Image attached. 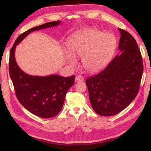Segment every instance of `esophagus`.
Segmentation results:
<instances>
[{
	"instance_id": "esophagus-1",
	"label": "esophagus",
	"mask_w": 151,
	"mask_h": 151,
	"mask_svg": "<svg viewBox=\"0 0 151 151\" xmlns=\"http://www.w3.org/2000/svg\"><path fill=\"white\" fill-rule=\"evenodd\" d=\"M84 81V78L81 76H77L76 77L75 82L76 83H79V82H83Z\"/></svg>"
}]
</instances>
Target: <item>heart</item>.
<instances>
[{"label":"heart","mask_w":151,"mask_h":151,"mask_svg":"<svg viewBox=\"0 0 151 151\" xmlns=\"http://www.w3.org/2000/svg\"><path fill=\"white\" fill-rule=\"evenodd\" d=\"M116 49L113 36L103 33L95 28L81 31L70 40L67 61L71 66L76 64V58H82L86 71L95 73L101 70L110 60Z\"/></svg>","instance_id":"obj_1"}]
</instances>
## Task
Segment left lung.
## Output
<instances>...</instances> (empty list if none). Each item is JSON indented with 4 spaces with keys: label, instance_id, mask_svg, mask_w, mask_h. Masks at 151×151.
Instances as JSON below:
<instances>
[{
    "label": "left lung",
    "instance_id": "1",
    "mask_svg": "<svg viewBox=\"0 0 151 151\" xmlns=\"http://www.w3.org/2000/svg\"><path fill=\"white\" fill-rule=\"evenodd\" d=\"M118 29L120 53L104 69L86 81L93 109L104 116L116 115L132 102L138 94L144 70L135 40Z\"/></svg>",
    "mask_w": 151,
    "mask_h": 151
}]
</instances>
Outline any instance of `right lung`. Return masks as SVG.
I'll return each mask as SVG.
<instances>
[{"instance_id": "obj_1", "label": "right lung", "mask_w": 151, "mask_h": 151, "mask_svg": "<svg viewBox=\"0 0 151 151\" xmlns=\"http://www.w3.org/2000/svg\"><path fill=\"white\" fill-rule=\"evenodd\" d=\"M60 21L47 22L31 28L18 36L10 51L9 70L18 101L33 115L44 118L56 116L62 108L67 91L75 76H31L22 71L15 59L17 45L31 32L58 26Z\"/></svg>"}]
</instances>
